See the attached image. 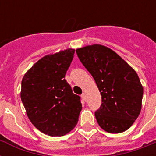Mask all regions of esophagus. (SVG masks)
<instances>
[{
	"instance_id": "1",
	"label": "esophagus",
	"mask_w": 156,
	"mask_h": 156,
	"mask_svg": "<svg viewBox=\"0 0 156 156\" xmlns=\"http://www.w3.org/2000/svg\"><path fill=\"white\" fill-rule=\"evenodd\" d=\"M82 98H83V100H87V95H86L85 93H83V94H82Z\"/></svg>"
}]
</instances>
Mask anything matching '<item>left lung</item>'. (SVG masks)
<instances>
[{"mask_svg":"<svg viewBox=\"0 0 156 156\" xmlns=\"http://www.w3.org/2000/svg\"><path fill=\"white\" fill-rule=\"evenodd\" d=\"M76 52L101 94L102 104L95 112L99 126L112 133L127 130L142 108L143 87L135 70L103 45H88Z\"/></svg>","mask_w":156,"mask_h":156,"instance_id":"obj_1","label":"left lung"}]
</instances>
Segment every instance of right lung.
<instances>
[{"mask_svg":"<svg viewBox=\"0 0 156 156\" xmlns=\"http://www.w3.org/2000/svg\"><path fill=\"white\" fill-rule=\"evenodd\" d=\"M74 49L47 55L23 76L21 100L30 122L42 133L63 136L74 128L82 110L80 96L65 79Z\"/></svg>","mask_w":156,"mask_h":156,"instance_id":"obj_1","label":"right lung"}]
</instances>
